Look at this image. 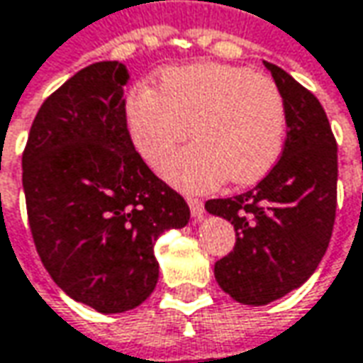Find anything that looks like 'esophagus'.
<instances>
[{"label": "esophagus", "instance_id": "34e87169", "mask_svg": "<svg viewBox=\"0 0 363 363\" xmlns=\"http://www.w3.org/2000/svg\"><path fill=\"white\" fill-rule=\"evenodd\" d=\"M186 201H189V206H191V213H193L194 219H203V215H205V203L201 199H196V196H189Z\"/></svg>", "mask_w": 363, "mask_h": 363}]
</instances>
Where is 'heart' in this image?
<instances>
[{"mask_svg":"<svg viewBox=\"0 0 363 363\" xmlns=\"http://www.w3.org/2000/svg\"><path fill=\"white\" fill-rule=\"evenodd\" d=\"M124 118L134 148L150 164L193 134L199 143L174 152L160 172L181 189L206 191L225 179L261 181L281 157L287 110L273 78L206 62L162 72L158 92L132 90Z\"/></svg>","mask_w":363,"mask_h":363,"instance_id":"obj_1","label":"heart"}]
</instances>
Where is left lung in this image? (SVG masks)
<instances>
[{
    "mask_svg": "<svg viewBox=\"0 0 363 363\" xmlns=\"http://www.w3.org/2000/svg\"><path fill=\"white\" fill-rule=\"evenodd\" d=\"M265 66L285 98L281 157L255 189L205 203L235 227V247L215 263V277L245 306H267L311 277L328 251L337 206V143L325 110L285 69Z\"/></svg>",
    "mask_w": 363,
    "mask_h": 363,
    "instance_id": "left-lung-1",
    "label": "left lung"
}]
</instances>
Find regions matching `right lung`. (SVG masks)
I'll return each instance as SVG.
<instances>
[{
  "label": "right lung",
  "mask_w": 363,
  "mask_h": 363,
  "mask_svg": "<svg viewBox=\"0 0 363 363\" xmlns=\"http://www.w3.org/2000/svg\"><path fill=\"white\" fill-rule=\"evenodd\" d=\"M128 80L122 62L74 74L40 106L21 155L35 251L57 287L100 313L134 309L155 291V243L191 219L132 144Z\"/></svg>",
  "instance_id": "add662e5"
}]
</instances>
